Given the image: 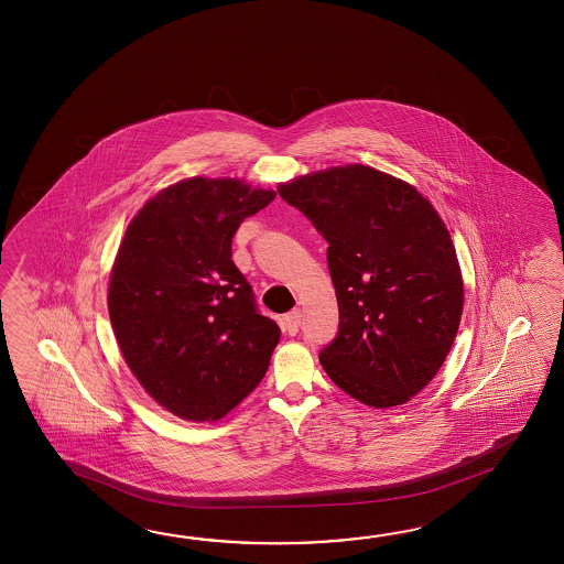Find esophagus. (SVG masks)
I'll return each instance as SVG.
<instances>
[{
    "mask_svg": "<svg viewBox=\"0 0 564 564\" xmlns=\"http://www.w3.org/2000/svg\"><path fill=\"white\" fill-rule=\"evenodd\" d=\"M300 323H302V311L300 308L288 312L286 316H284V330H286L288 335L294 336L299 333Z\"/></svg>",
    "mask_w": 564,
    "mask_h": 564,
    "instance_id": "1",
    "label": "esophagus"
}]
</instances>
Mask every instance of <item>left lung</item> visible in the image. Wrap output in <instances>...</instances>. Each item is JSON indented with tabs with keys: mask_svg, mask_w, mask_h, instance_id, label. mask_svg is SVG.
<instances>
[{
	"mask_svg": "<svg viewBox=\"0 0 564 564\" xmlns=\"http://www.w3.org/2000/svg\"><path fill=\"white\" fill-rule=\"evenodd\" d=\"M278 192L328 241L340 324L321 352L324 371L369 408L408 403L442 369L464 311L444 219L408 181L359 163L300 175Z\"/></svg>",
	"mask_w": 564,
	"mask_h": 564,
	"instance_id": "1",
	"label": "left lung"
}]
</instances>
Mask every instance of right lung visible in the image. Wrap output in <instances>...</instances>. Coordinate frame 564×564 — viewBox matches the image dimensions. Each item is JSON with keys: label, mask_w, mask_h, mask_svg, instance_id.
Here are the masks:
<instances>
[{"label": "right lung", "mask_w": 564, "mask_h": 564, "mask_svg": "<svg viewBox=\"0 0 564 564\" xmlns=\"http://www.w3.org/2000/svg\"><path fill=\"white\" fill-rule=\"evenodd\" d=\"M276 192L236 177H189L132 217L108 278L120 352L156 403L217 421L262 381L280 340L231 260V238Z\"/></svg>", "instance_id": "right-lung-1"}]
</instances>
